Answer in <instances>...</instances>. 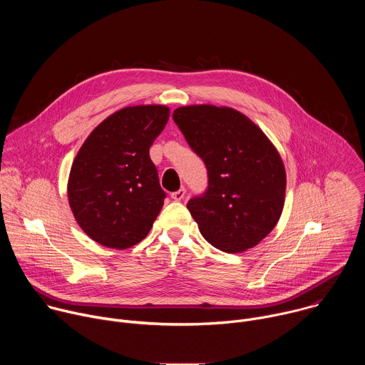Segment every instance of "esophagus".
Segmentation results:
<instances>
[{"label": "esophagus", "instance_id": "esophagus-1", "mask_svg": "<svg viewBox=\"0 0 365 365\" xmlns=\"http://www.w3.org/2000/svg\"><path fill=\"white\" fill-rule=\"evenodd\" d=\"M185 195H186V189L185 187H180L179 190H176V192H173L170 196H172V199H175V200H182L183 197H185Z\"/></svg>", "mask_w": 365, "mask_h": 365}]
</instances>
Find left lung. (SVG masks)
I'll use <instances>...</instances> for the list:
<instances>
[{
  "label": "left lung",
  "mask_w": 365,
  "mask_h": 365,
  "mask_svg": "<svg viewBox=\"0 0 365 365\" xmlns=\"http://www.w3.org/2000/svg\"><path fill=\"white\" fill-rule=\"evenodd\" d=\"M173 121L207 170V189L186 205L203 238L224 252L257 245L284 205L286 172L276 147L228 107H180Z\"/></svg>",
  "instance_id": "1"
}]
</instances>
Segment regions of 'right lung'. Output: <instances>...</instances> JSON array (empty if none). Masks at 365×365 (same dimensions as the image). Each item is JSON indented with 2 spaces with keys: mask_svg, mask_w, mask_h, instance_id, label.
<instances>
[{
  "mask_svg": "<svg viewBox=\"0 0 365 365\" xmlns=\"http://www.w3.org/2000/svg\"><path fill=\"white\" fill-rule=\"evenodd\" d=\"M165 106L123 108L103 120L73 160L68 197L93 241L124 250L147 237L166 197L150 145L168 124Z\"/></svg>",
  "mask_w": 365,
  "mask_h": 365,
  "instance_id": "obj_1",
  "label": "right lung"
}]
</instances>
